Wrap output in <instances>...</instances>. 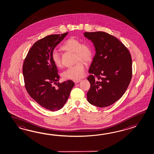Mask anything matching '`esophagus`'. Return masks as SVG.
Listing matches in <instances>:
<instances>
[{"label": "esophagus", "instance_id": "esophagus-1", "mask_svg": "<svg viewBox=\"0 0 154 154\" xmlns=\"http://www.w3.org/2000/svg\"><path fill=\"white\" fill-rule=\"evenodd\" d=\"M81 81V79H77V80H74L73 81V82H74V83H75V84H76V83H79V82H80Z\"/></svg>", "mask_w": 154, "mask_h": 154}]
</instances>
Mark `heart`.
Instances as JSON below:
<instances>
[{
	"mask_svg": "<svg viewBox=\"0 0 154 154\" xmlns=\"http://www.w3.org/2000/svg\"><path fill=\"white\" fill-rule=\"evenodd\" d=\"M61 49L75 54V61H78L75 65L68 68L63 72V77L75 80L82 78L85 73V64L82 61L87 63L91 60L93 57V49L91 45L86 43L81 44V42L77 38L71 37L64 42ZM51 58L55 66L58 68L62 67L60 55L57 51L53 52Z\"/></svg>",
	"mask_w": 154,
	"mask_h": 154,
	"instance_id": "b5f03b06",
	"label": "heart"
}]
</instances>
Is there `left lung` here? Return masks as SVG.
<instances>
[{"mask_svg": "<svg viewBox=\"0 0 154 154\" xmlns=\"http://www.w3.org/2000/svg\"><path fill=\"white\" fill-rule=\"evenodd\" d=\"M93 43L95 54L89 69L87 93L90 104L109 106L125 94L132 76V60L127 48L113 35L104 32H85Z\"/></svg>", "mask_w": 154, "mask_h": 154, "instance_id": "8db88e82", "label": "left lung"}]
</instances>
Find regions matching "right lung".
I'll list each match as a JSON object with an SVG mask.
<instances>
[{"label":"right lung","mask_w":154,"mask_h":154,"mask_svg":"<svg viewBox=\"0 0 154 154\" xmlns=\"http://www.w3.org/2000/svg\"><path fill=\"white\" fill-rule=\"evenodd\" d=\"M67 34L50 35L36 42L23 65L22 73L28 94L41 106L51 111L63 108L75 85L71 80L58 82V70L51 58L54 48Z\"/></svg>","instance_id":"right-lung-1"}]
</instances>
